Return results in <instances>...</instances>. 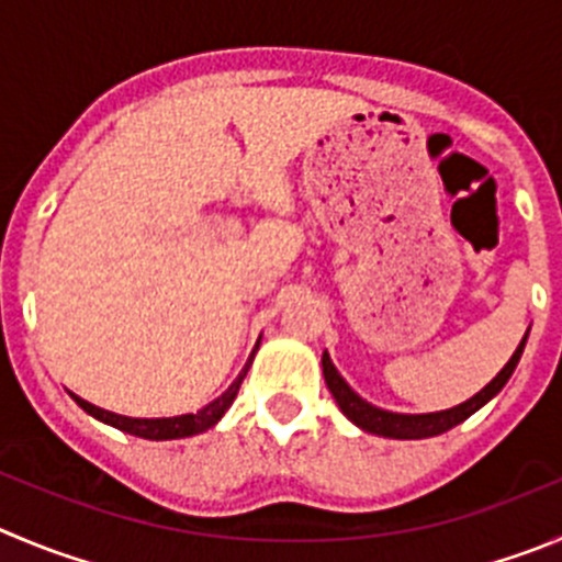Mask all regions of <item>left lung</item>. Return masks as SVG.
<instances>
[{"mask_svg":"<svg viewBox=\"0 0 562 562\" xmlns=\"http://www.w3.org/2000/svg\"><path fill=\"white\" fill-rule=\"evenodd\" d=\"M524 344H527V335L521 338V344H518V349L513 352V358L507 360L505 369H502L494 380L487 382L480 393H474L469 402L440 413H418V416H411V413L382 411V407H374L371 402H366L363 396H358V393L349 387V382L338 374V369H335L327 352L322 355V369H324V380H327L329 393H333L335 402H338V407L344 411V416L349 418V422L358 424V427L366 429V432L382 435V438L418 440V438H432V435H440V432H447V429L458 427V424L465 422L471 413H476L482 405H487V402L494 400L496 393L505 387V382L510 380L513 371H516L518 360H521V352H524Z\"/></svg>","mask_w":562,"mask_h":562,"instance_id":"1","label":"left lung"}]
</instances>
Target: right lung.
<instances>
[{"label": "right lung", "mask_w": 562, "mask_h": 562, "mask_svg": "<svg viewBox=\"0 0 562 562\" xmlns=\"http://www.w3.org/2000/svg\"><path fill=\"white\" fill-rule=\"evenodd\" d=\"M251 358H255V352H251ZM251 358L246 360L244 371H240L238 376H235L233 385L227 387V391L218 396V400H213L210 405H204L202 411L196 413H186V416H175V418H130V416H119V413H110V411H102V407L91 405V402L80 400V396H75L77 405L82 407V411L88 413V416L99 418V422L110 424V427L122 429V432H130L135 435V438H146V440H175V438H188V435H199L204 432V429H210L213 424H218V418L224 416V413L229 411V405L235 402V396H238L240 391V382H244L246 371H249L251 366Z\"/></svg>", "instance_id": "1"}]
</instances>
